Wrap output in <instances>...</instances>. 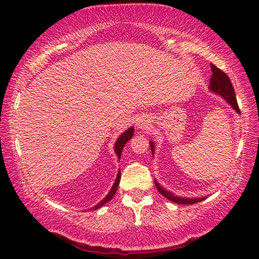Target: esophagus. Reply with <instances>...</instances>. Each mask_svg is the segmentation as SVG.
Segmentation results:
<instances>
[{
  "mask_svg": "<svg viewBox=\"0 0 259 259\" xmlns=\"http://www.w3.org/2000/svg\"><path fill=\"white\" fill-rule=\"evenodd\" d=\"M149 125H150L149 118L144 117V116L139 117V120L137 121V126L139 129H147V128H149Z\"/></svg>",
  "mask_w": 259,
  "mask_h": 259,
  "instance_id": "1",
  "label": "esophagus"
}]
</instances>
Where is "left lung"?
Returning a JSON list of instances; mask_svg holds the SVG:
<instances>
[{"mask_svg":"<svg viewBox=\"0 0 259 259\" xmlns=\"http://www.w3.org/2000/svg\"><path fill=\"white\" fill-rule=\"evenodd\" d=\"M211 70H212V77L210 79V91L212 93H215L218 94V96H220L234 110H235L236 113L240 114V108H239V105H237L235 92H234V88L231 83V79H229L228 76L226 75L224 71H221L219 68H217L214 64H211ZM150 145H151L152 154L154 155V147H155L154 142L150 141ZM154 183L160 194H161L163 197H166L168 200H170V202H173L175 204L191 205V204L202 202V200L206 198V197H198V198H186V197H179L174 195L173 192L168 191L165 188L160 186L157 180H154Z\"/></svg>","mask_w":259,"mask_h":259,"instance_id":"1","label":"left lung"}]
</instances>
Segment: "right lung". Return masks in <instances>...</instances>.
Returning <instances> with one entry per match:
<instances>
[{
    "label": "right lung",
    "mask_w": 259,
    "mask_h": 259,
    "mask_svg": "<svg viewBox=\"0 0 259 259\" xmlns=\"http://www.w3.org/2000/svg\"><path fill=\"white\" fill-rule=\"evenodd\" d=\"M134 131H135V130H134L133 126H130V128H129L128 130H125L124 133L121 134L120 137H118V138L116 139V142H115L114 152H115V153H116L118 160H120V158H121L122 150H123V147H124V145L126 144V142H129L130 139H131V137L134 136ZM120 179H121V170L118 169L116 179H115V182H114V184H113L112 189H110L109 192L107 194V196H106L105 198L101 200V202H99L97 205H94L93 207H91V210H98V208H100V207L102 206V205H105L106 203H108L109 200L113 198V197L115 196V194H116V190H117L118 184H120Z\"/></svg>",
    "instance_id": "add662e5"
}]
</instances>
